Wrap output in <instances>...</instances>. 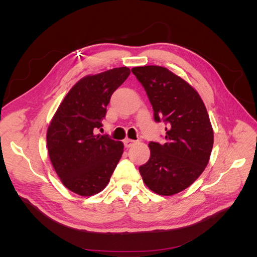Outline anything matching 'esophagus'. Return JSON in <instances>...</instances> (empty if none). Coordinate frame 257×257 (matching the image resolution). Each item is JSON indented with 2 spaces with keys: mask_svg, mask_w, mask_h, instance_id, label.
Wrapping results in <instances>:
<instances>
[{
  "mask_svg": "<svg viewBox=\"0 0 257 257\" xmlns=\"http://www.w3.org/2000/svg\"><path fill=\"white\" fill-rule=\"evenodd\" d=\"M123 143H124V147H125V148H131L136 142L133 141V139H125V141H124Z\"/></svg>",
  "mask_w": 257,
  "mask_h": 257,
  "instance_id": "1",
  "label": "esophagus"
}]
</instances>
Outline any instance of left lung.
I'll list each match as a JSON object with an SVG mask.
<instances>
[{"label": "left lung", "mask_w": 257, "mask_h": 257, "mask_svg": "<svg viewBox=\"0 0 257 257\" xmlns=\"http://www.w3.org/2000/svg\"><path fill=\"white\" fill-rule=\"evenodd\" d=\"M153 108L155 122L165 123V144L149 143L150 159L139 167L154 193L169 196L185 190L206 168L213 147V131L198 93L167 68H132Z\"/></svg>", "instance_id": "obj_1"}]
</instances>
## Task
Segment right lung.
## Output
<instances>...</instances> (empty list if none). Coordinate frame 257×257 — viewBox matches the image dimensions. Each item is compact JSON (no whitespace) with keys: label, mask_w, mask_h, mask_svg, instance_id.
I'll return each mask as SVG.
<instances>
[{"label":"right lung","mask_w":257,"mask_h":257,"mask_svg":"<svg viewBox=\"0 0 257 257\" xmlns=\"http://www.w3.org/2000/svg\"><path fill=\"white\" fill-rule=\"evenodd\" d=\"M128 67L87 76L69 90L47 132L49 158L68 190L81 196L99 193L110 180L123 144L95 135L103 126L112 93L126 80Z\"/></svg>","instance_id":"add662e5"}]
</instances>
